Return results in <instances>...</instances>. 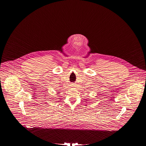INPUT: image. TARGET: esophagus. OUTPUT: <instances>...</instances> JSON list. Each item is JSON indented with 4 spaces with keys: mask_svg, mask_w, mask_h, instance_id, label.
Segmentation results:
<instances>
[{
    "mask_svg": "<svg viewBox=\"0 0 146 146\" xmlns=\"http://www.w3.org/2000/svg\"><path fill=\"white\" fill-rule=\"evenodd\" d=\"M71 86L72 87H74L75 86V84H71Z\"/></svg>",
    "mask_w": 146,
    "mask_h": 146,
    "instance_id": "34e87169",
    "label": "esophagus"
}]
</instances>
